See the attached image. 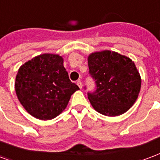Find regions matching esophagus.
I'll use <instances>...</instances> for the list:
<instances>
[{"mask_svg": "<svg viewBox=\"0 0 160 160\" xmlns=\"http://www.w3.org/2000/svg\"><path fill=\"white\" fill-rule=\"evenodd\" d=\"M77 84L78 85V87L80 88H82V84L81 80H78V81H77Z\"/></svg>", "mask_w": 160, "mask_h": 160, "instance_id": "obj_1", "label": "esophagus"}]
</instances>
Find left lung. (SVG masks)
I'll use <instances>...</instances> for the list:
<instances>
[{"mask_svg":"<svg viewBox=\"0 0 160 160\" xmlns=\"http://www.w3.org/2000/svg\"><path fill=\"white\" fill-rule=\"evenodd\" d=\"M89 73L97 89L88 93L90 104L97 112L118 116L135 104L142 79L132 60L112 50L95 51L88 56Z\"/></svg>","mask_w":160,"mask_h":160,"instance_id":"obj_1","label":"left lung"}]
</instances>
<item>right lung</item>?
<instances>
[{
	"mask_svg": "<svg viewBox=\"0 0 160 160\" xmlns=\"http://www.w3.org/2000/svg\"><path fill=\"white\" fill-rule=\"evenodd\" d=\"M63 57L44 53L19 67L15 91L20 104L34 118H56L67 108L78 86L72 82L64 67Z\"/></svg>",
	"mask_w": 160,
	"mask_h": 160,
	"instance_id": "right-lung-1",
	"label": "right lung"
}]
</instances>
